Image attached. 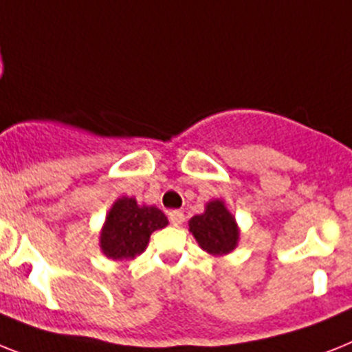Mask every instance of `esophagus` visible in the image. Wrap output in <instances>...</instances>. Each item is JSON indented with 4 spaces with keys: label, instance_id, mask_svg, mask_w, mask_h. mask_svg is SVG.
Instances as JSON below:
<instances>
[{
    "label": "esophagus",
    "instance_id": "esophagus-1",
    "mask_svg": "<svg viewBox=\"0 0 352 352\" xmlns=\"http://www.w3.org/2000/svg\"><path fill=\"white\" fill-rule=\"evenodd\" d=\"M169 219L174 226H179L183 221H185V214L182 210H173L169 212Z\"/></svg>",
    "mask_w": 352,
    "mask_h": 352
}]
</instances>
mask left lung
Instances as JSON below:
<instances>
[{
	"instance_id": "obj_1",
	"label": "left lung",
	"mask_w": 352,
	"mask_h": 352,
	"mask_svg": "<svg viewBox=\"0 0 352 352\" xmlns=\"http://www.w3.org/2000/svg\"><path fill=\"white\" fill-rule=\"evenodd\" d=\"M188 232L194 235L199 248L216 257L232 254L239 245V225L225 199L219 197L210 199L203 214L188 219Z\"/></svg>"
}]
</instances>
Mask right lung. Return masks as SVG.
<instances>
[{
    "instance_id": "right-lung-1",
    "label": "right lung",
    "mask_w": 352,
    "mask_h": 352,
    "mask_svg": "<svg viewBox=\"0 0 352 352\" xmlns=\"http://www.w3.org/2000/svg\"><path fill=\"white\" fill-rule=\"evenodd\" d=\"M167 225L169 219L160 208L122 196L107 210L98 234V246L107 259L131 261L145 252L153 232Z\"/></svg>"
}]
</instances>
